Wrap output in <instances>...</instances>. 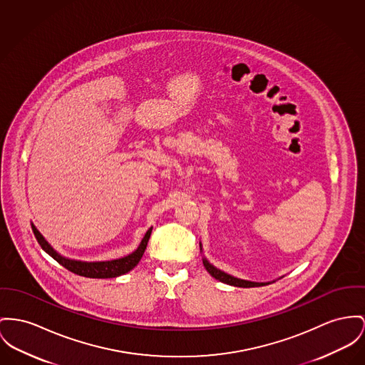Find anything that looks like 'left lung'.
Segmentation results:
<instances>
[{
  "label": "left lung",
  "instance_id": "obj_1",
  "mask_svg": "<svg viewBox=\"0 0 365 365\" xmlns=\"http://www.w3.org/2000/svg\"><path fill=\"white\" fill-rule=\"evenodd\" d=\"M203 266H205V268L209 271V274H210L213 278L219 279V281L224 282V284L232 285V287H240V288H255V287H264V285H268V284H269V282H252V281H245V279L235 278V277H232V275H230V274H227V272L221 271L219 268L212 266L206 259H203Z\"/></svg>",
  "mask_w": 365,
  "mask_h": 365
}]
</instances>
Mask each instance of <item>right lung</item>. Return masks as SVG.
Instances as JSON below:
<instances>
[{
	"instance_id": "obj_1",
	"label": "right lung",
	"mask_w": 365,
	"mask_h": 365,
	"mask_svg": "<svg viewBox=\"0 0 365 365\" xmlns=\"http://www.w3.org/2000/svg\"><path fill=\"white\" fill-rule=\"evenodd\" d=\"M31 230L34 232L37 242L40 243L43 250L47 252L53 260H56L61 266L68 268L74 274L87 277V278H115V277H119V275L128 272L130 269H133L140 263V260L145 252L150 232H152V228H149L146 231L145 237L140 243V246L137 247V250H134L131 255L124 256L122 259H116V260H110V262H80V260L66 259V257L61 256L56 250H53V247L46 241V238L40 234V231L33 224H31Z\"/></svg>"
}]
</instances>
